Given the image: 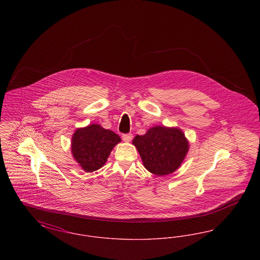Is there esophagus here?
<instances>
[{
  "instance_id": "1",
  "label": "esophagus",
  "mask_w": 260,
  "mask_h": 260,
  "mask_svg": "<svg viewBox=\"0 0 260 260\" xmlns=\"http://www.w3.org/2000/svg\"><path fill=\"white\" fill-rule=\"evenodd\" d=\"M123 140L125 141V142H129V141H132V139H133V135L132 134H124L123 135Z\"/></svg>"
}]
</instances>
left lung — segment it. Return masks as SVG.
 Listing matches in <instances>:
<instances>
[{
    "instance_id": "8db88e82",
    "label": "left lung",
    "mask_w": 260,
    "mask_h": 260,
    "mask_svg": "<svg viewBox=\"0 0 260 260\" xmlns=\"http://www.w3.org/2000/svg\"><path fill=\"white\" fill-rule=\"evenodd\" d=\"M145 169L162 176L175 172L185 159L189 142L178 127L156 125L133 140Z\"/></svg>"
}]
</instances>
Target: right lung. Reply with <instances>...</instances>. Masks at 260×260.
<instances>
[{"label": "right lung", "instance_id": "1", "mask_svg": "<svg viewBox=\"0 0 260 260\" xmlns=\"http://www.w3.org/2000/svg\"><path fill=\"white\" fill-rule=\"evenodd\" d=\"M119 142L121 138L114 132L99 124H88L75 132L71 152L80 167L85 172L91 173L105 165L112 149Z\"/></svg>", "mask_w": 260, "mask_h": 260}]
</instances>
